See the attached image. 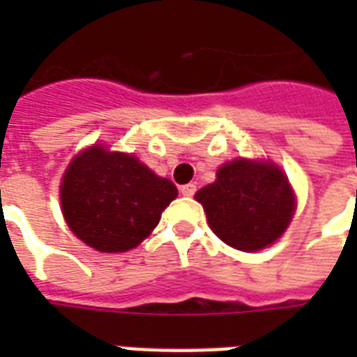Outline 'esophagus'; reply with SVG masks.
I'll return each instance as SVG.
<instances>
[{
	"label": "esophagus",
	"mask_w": 357,
	"mask_h": 357,
	"mask_svg": "<svg viewBox=\"0 0 357 357\" xmlns=\"http://www.w3.org/2000/svg\"><path fill=\"white\" fill-rule=\"evenodd\" d=\"M179 193L183 195V197H193L197 193V185L195 183H187V185L179 187Z\"/></svg>",
	"instance_id": "34e87169"
}]
</instances>
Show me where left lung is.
<instances>
[{"mask_svg":"<svg viewBox=\"0 0 357 357\" xmlns=\"http://www.w3.org/2000/svg\"><path fill=\"white\" fill-rule=\"evenodd\" d=\"M195 197L204 206L212 231L245 252L260 250L279 239L294 212L289 181L271 164H224L216 181Z\"/></svg>","mask_w":357,"mask_h":357,"instance_id":"8db88e82","label":"left lung"}]
</instances>
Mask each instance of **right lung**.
I'll return each mask as SVG.
<instances>
[{
    "label": "right lung",
    "mask_w": 357,
    "mask_h": 357,
    "mask_svg": "<svg viewBox=\"0 0 357 357\" xmlns=\"http://www.w3.org/2000/svg\"><path fill=\"white\" fill-rule=\"evenodd\" d=\"M176 197L178 189L170 179L158 178L132 155L109 153L102 147L76 156L61 185L68 227L101 252L137 247Z\"/></svg>",
    "instance_id": "add662e5"
}]
</instances>
